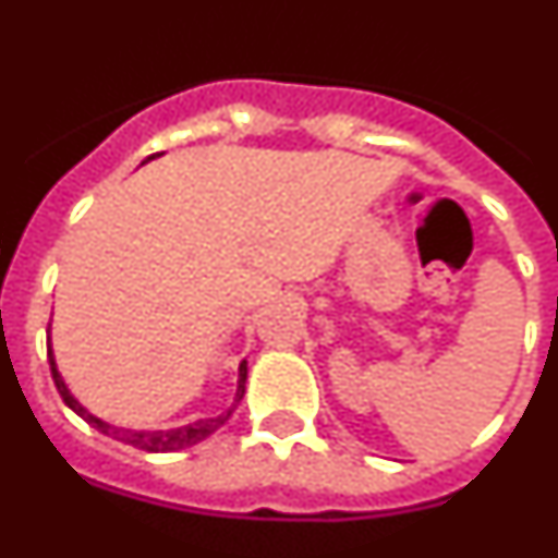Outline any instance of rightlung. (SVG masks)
Instances as JSON below:
<instances>
[{
  "mask_svg": "<svg viewBox=\"0 0 558 558\" xmlns=\"http://www.w3.org/2000/svg\"><path fill=\"white\" fill-rule=\"evenodd\" d=\"M156 156H159V153H153L150 159H156ZM47 354H49V368H52V379H56V388H58V393H61L63 402H66V405L72 408L77 416L86 418L88 425L97 427L100 433L117 438V441H122V445H131V447H136V450H145V452H175V450H184V447L198 445V441H204V438H209L211 433L229 422V416L234 413V408L240 405V399H243V393H245V377H248V366H245V360H243V363H240V379H236L234 405H231L226 413H220V416L198 418V422H192V425H184V427H175V430H128V427H113V425H108V422H102V418L92 416V413H88L86 408H83L81 402L72 397V393H69L66 383H63L61 372H58V366H56V357H52V347H49V340H47Z\"/></svg>",
  "mask_w": 558,
  "mask_h": 558,
  "instance_id": "1",
  "label": "right lung"
}]
</instances>
